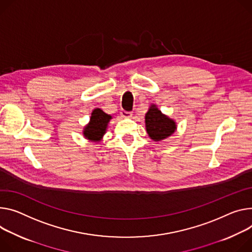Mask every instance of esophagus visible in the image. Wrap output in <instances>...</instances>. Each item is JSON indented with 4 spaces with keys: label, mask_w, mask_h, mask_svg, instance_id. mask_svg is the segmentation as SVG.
<instances>
[{
    "label": "esophagus",
    "mask_w": 252,
    "mask_h": 252,
    "mask_svg": "<svg viewBox=\"0 0 252 252\" xmlns=\"http://www.w3.org/2000/svg\"><path fill=\"white\" fill-rule=\"evenodd\" d=\"M121 116H122L123 118H130V117H131V112L123 109V110L121 111Z\"/></svg>",
    "instance_id": "1"
}]
</instances>
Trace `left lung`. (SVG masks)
<instances>
[{"instance_id": "obj_1", "label": "left lung", "mask_w": 252, "mask_h": 252, "mask_svg": "<svg viewBox=\"0 0 252 252\" xmlns=\"http://www.w3.org/2000/svg\"><path fill=\"white\" fill-rule=\"evenodd\" d=\"M146 128L152 140L162 141L174 133L176 124L173 120L164 116L156 105H152L146 113Z\"/></svg>"}]
</instances>
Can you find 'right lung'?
I'll return each mask as SVG.
<instances>
[{
  "mask_svg": "<svg viewBox=\"0 0 252 252\" xmlns=\"http://www.w3.org/2000/svg\"><path fill=\"white\" fill-rule=\"evenodd\" d=\"M111 117L101 109L96 108L91 113L90 123L84 128V136L91 141H99L105 133L107 124Z\"/></svg>",
  "mask_w": 252,
  "mask_h": 252,
  "instance_id": "add662e5",
  "label": "right lung"
}]
</instances>
